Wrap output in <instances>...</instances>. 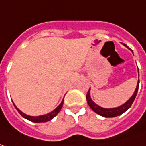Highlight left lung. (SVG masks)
<instances>
[{
	"mask_svg": "<svg viewBox=\"0 0 146 146\" xmlns=\"http://www.w3.org/2000/svg\"><path fill=\"white\" fill-rule=\"evenodd\" d=\"M124 46H125L127 48H129L128 46L124 44ZM138 74H139V69H138ZM139 80L138 78V83H137V85H136V88L133 94V95L129 99V100H127L125 103L120 106H118V107H115V108H110V109H105V108H103L100 105H98L97 104H95L92 99H91V96H90V88L88 89V92L86 95L87 102H88V104L89 105V107L93 110L94 112H95L96 113H98L100 116H103V117H105V118H113V117H116V116H119L122 113L127 111L131 104H133L134 100L136 97V94H137V92H138V88H139Z\"/></svg>",
	"mask_w": 146,
	"mask_h": 146,
	"instance_id": "left-lung-1",
	"label": "left lung"
}]
</instances>
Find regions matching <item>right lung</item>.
Here are the masks:
<instances>
[{"label":"right lung","instance_id":"obj_1","mask_svg":"<svg viewBox=\"0 0 146 146\" xmlns=\"http://www.w3.org/2000/svg\"><path fill=\"white\" fill-rule=\"evenodd\" d=\"M63 102H64V99L62 100L61 104H60L59 105H58L54 110H52V112L48 113H46V114L39 115V116H30V115H27V114L24 113L23 112H21L20 110L15 105L14 103H13V104H14L15 108L17 109V110L18 111V113H20L23 118H25L26 119H27V120H29V121H32V122H34V123H43V122L50 121L51 119H52L60 112V110H61V109H62V105H63Z\"/></svg>","mask_w":146,"mask_h":146}]
</instances>
